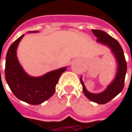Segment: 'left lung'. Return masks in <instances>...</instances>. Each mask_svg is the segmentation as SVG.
<instances>
[{
	"instance_id": "8db88e82",
	"label": "left lung",
	"mask_w": 132,
	"mask_h": 132,
	"mask_svg": "<svg viewBox=\"0 0 132 132\" xmlns=\"http://www.w3.org/2000/svg\"><path fill=\"white\" fill-rule=\"evenodd\" d=\"M92 31L95 35V36L97 38L96 41L98 43L105 45L111 48V52L113 53L115 59H117L118 65L117 74L113 81L108 86L107 88L104 92L98 94H93L88 92L81 77V83L83 86V92L89 100L94 101L95 103H97L98 104H104L111 101L112 98H114L123 90L124 79L127 70V62L125 60L123 49L117 40L104 31L94 29L92 30Z\"/></svg>"
}]
</instances>
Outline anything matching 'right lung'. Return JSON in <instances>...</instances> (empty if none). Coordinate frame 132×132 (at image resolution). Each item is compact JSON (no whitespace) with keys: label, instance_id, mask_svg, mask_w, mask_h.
<instances>
[{"label":"right lung","instance_id":"right-lung-1","mask_svg":"<svg viewBox=\"0 0 132 132\" xmlns=\"http://www.w3.org/2000/svg\"><path fill=\"white\" fill-rule=\"evenodd\" d=\"M38 31H29V33ZM22 35L8 48L5 59V76L7 84L13 94L21 101L32 105L43 103L52 96L60 76L66 67L51 71L38 77H33L25 72L18 61L16 50Z\"/></svg>","mask_w":132,"mask_h":132}]
</instances>
